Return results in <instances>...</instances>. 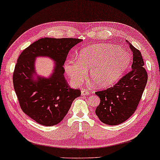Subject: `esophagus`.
<instances>
[{
  "instance_id": "esophagus-1",
  "label": "esophagus",
  "mask_w": 160,
  "mask_h": 160,
  "mask_svg": "<svg viewBox=\"0 0 160 160\" xmlns=\"http://www.w3.org/2000/svg\"><path fill=\"white\" fill-rule=\"evenodd\" d=\"M82 96H88V95H89L90 94V92L88 91V90H84V89H82Z\"/></svg>"
}]
</instances>
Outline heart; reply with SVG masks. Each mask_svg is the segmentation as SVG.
Returning a JSON list of instances; mask_svg holds the SVG:
<instances>
[{
    "mask_svg": "<svg viewBox=\"0 0 160 160\" xmlns=\"http://www.w3.org/2000/svg\"><path fill=\"white\" fill-rule=\"evenodd\" d=\"M78 62L68 59L64 70L75 84L85 79L90 72V79L96 86L103 88L115 83L127 70L131 56L119 46L100 44L84 48L78 55Z\"/></svg>",
    "mask_w": 160,
    "mask_h": 160,
    "instance_id": "b5f03b06",
    "label": "heart"
}]
</instances>
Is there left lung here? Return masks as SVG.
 Masks as SVG:
<instances>
[{"mask_svg":"<svg viewBox=\"0 0 160 160\" xmlns=\"http://www.w3.org/2000/svg\"><path fill=\"white\" fill-rule=\"evenodd\" d=\"M128 44L133 53L132 70L113 87L96 92L100 98L96 114L100 121L108 125H119L133 115L147 84L148 75L140 51Z\"/></svg>","mask_w":160,"mask_h":160,"instance_id":"left-lung-1","label":"left lung"}]
</instances>
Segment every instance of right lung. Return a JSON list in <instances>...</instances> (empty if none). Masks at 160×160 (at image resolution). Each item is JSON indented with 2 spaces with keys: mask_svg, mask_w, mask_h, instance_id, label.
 I'll use <instances>...</instances> for the list:
<instances>
[{
  "mask_svg": "<svg viewBox=\"0 0 160 160\" xmlns=\"http://www.w3.org/2000/svg\"><path fill=\"white\" fill-rule=\"evenodd\" d=\"M82 40L78 38H43L21 53L13 73L14 89L23 112L40 125H57L68 113L78 89L70 88L64 78V64L69 51ZM49 57L55 62L48 78L35 72V58ZM36 75V77H34Z\"/></svg>",
  "mask_w": 160,
  "mask_h": 160,
  "instance_id": "obj_1",
  "label": "right lung"
}]
</instances>
